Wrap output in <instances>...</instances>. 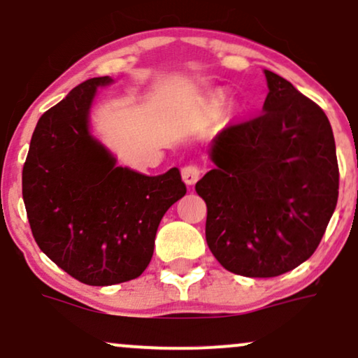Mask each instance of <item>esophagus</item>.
<instances>
[{"label":"esophagus","mask_w":358,"mask_h":358,"mask_svg":"<svg viewBox=\"0 0 358 358\" xmlns=\"http://www.w3.org/2000/svg\"><path fill=\"white\" fill-rule=\"evenodd\" d=\"M200 173H202V171H200L199 166H196V165H188V166H185L183 170H182V178H183V182L187 183V185H195L196 182H199Z\"/></svg>","instance_id":"34e87169"}]
</instances>
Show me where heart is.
I'll use <instances>...</instances> for the list:
<instances>
[{"label": "heart", "mask_w": 358, "mask_h": 358, "mask_svg": "<svg viewBox=\"0 0 358 358\" xmlns=\"http://www.w3.org/2000/svg\"><path fill=\"white\" fill-rule=\"evenodd\" d=\"M219 104H220V97H219V96H213L212 106H219Z\"/></svg>", "instance_id": "1"}]
</instances>
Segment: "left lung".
I'll list each match as a JSON object with an SVG mask.
<instances>
[{
	"label": "left lung",
	"mask_w": 358,
	"mask_h": 358,
	"mask_svg": "<svg viewBox=\"0 0 358 358\" xmlns=\"http://www.w3.org/2000/svg\"><path fill=\"white\" fill-rule=\"evenodd\" d=\"M261 116L213 138L195 190L207 203L205 237L225 269L274 278L318 248L338 200V162L327 114L278 73L264 71Z\"/></svg>",
	"instance_id": "left-lung-1"
}]
</instances>
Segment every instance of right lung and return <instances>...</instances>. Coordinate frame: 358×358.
I'll return each mask as SVG.
<instances>
[{"label":"right lung","instance_id":"obj_1","mask_svg":"<svg viewBox=\"0 0 358 358\" xmlns=\"http://www.w3.org/2000/svg\"><path fill=\"white\" fill-rule=\"evenodd\" d=\"M94 77L43 113L23 166V202L38 248L72 278L109 286L141 276L158 225L187 193L178 168L148 176L116 165L90 134Z\"/></svg>","mask_w":358,"mask_h":358}]
</instances>
